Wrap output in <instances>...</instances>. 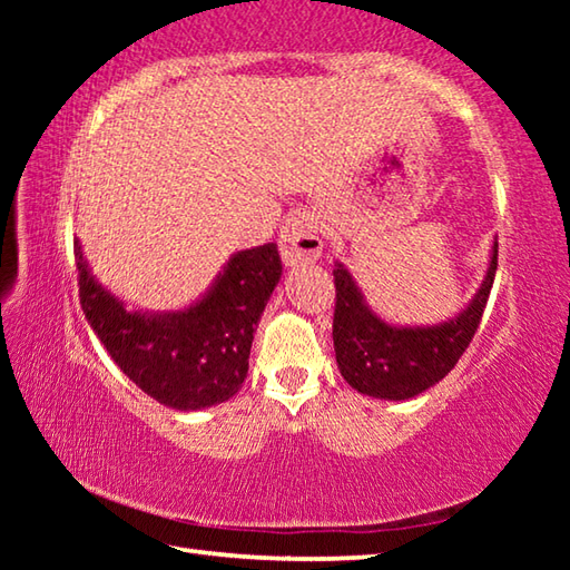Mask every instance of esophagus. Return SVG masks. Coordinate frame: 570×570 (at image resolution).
<instances>
[{"label":"esophagus","instance_id":"34e87169","mask_svg":"<svg viewBox=\"0 0 570 570\" xmlns=\"http://www.w3.org/2000/svg\"><path fill=\"white\" fill-rule=\"evenodd\" d=\"M322 248L324 240L320 236V226L308 214L292 216L278 234V250H282L286 266L314 264L322 256Z\"/></svg>","mask_w":570,"mask_h":570}]
</instances>
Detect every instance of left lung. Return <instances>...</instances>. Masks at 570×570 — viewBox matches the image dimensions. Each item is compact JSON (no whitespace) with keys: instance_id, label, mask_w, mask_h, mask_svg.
<instances>
[{"instance_id":"8db88e82","label":"left lung","mask_w":570,"mask_h":570,"mask_svg":"<svg viewBox=\"0 0 570 570\" xmlns=\"http://www.w3.org/2000/svg\"><path fill=\"white\" fill-rule=\"evenodd\" d=\"M498 272V238L485 282L455 320L435 326H392L364 304L342 264L334 268V352L342 377L356 392L380 400L417 397L458 364L475 336Z\"/></svg>"}]
</instances>
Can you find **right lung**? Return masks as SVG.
I'll list each match as a JSON object with an SVG mask.
<instances>
[{
	"mask_svg": "<svg viewBox=\"0 0 570 570\" xmlns=\"http://www.w3.org/2000/svg\"><path fill=\"white\" fill-rule=\"evenodd\" d=\"M75 258L85 320L142 392L180 412L234 397L246 380L258 320L282 278L276 244L238 250L200 302L166 314L125 308L95 282L80 246Z\"/></svg>",
	"mask_w": 570,
	"mask_h": 570,
	"instance_id": "obj_1",
	"label": "right lung"
}]
</instances>
